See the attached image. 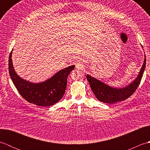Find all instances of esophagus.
I'll list each match as a JSON object with an SVG mask.
<instances>
[{
    "label": "esophagus",
    "mask_w": 150,
    "mask_h": 150,
    "mask_svg": "<svg viewBox=\"0 0 150 150\" xmlns=\"http://www.w3.org/2000/svg\"><path fill=\"white\" fill-rule=\"evenodd\" d=\"M75 68L77 69H81L82 68V66L81 64L80 63H77V64H76Z\"/></svg>",
    "instance_id": "esophagus-1"
}]
</instances>
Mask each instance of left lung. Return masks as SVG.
Masks as SVG:
<instances>
[{
	"mask_svg": "<svg viewBox=\"0 0 150 150\" xmlns=\"http://www.w3.org/2000/svg\"><path fill=\"white\" fill-rule=\"evenodd\" d=\"M146 56L144 63L142 66L139 74L135 80L128 86L123 88H113L104 84L97 79L87 75V80L90 85V87L98 100L108 104H113L117 102L125 100L134 93L137 89L140 82L141 81L143 73L146 67Z\"/></svg>",
	"mask_w": 150,
	"mask_h": 150,
	"instance_id": "1",
	"label": "left lung"
}]
</instances>
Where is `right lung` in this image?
<instances>
[{"instance_id": "obj_1", "label": "right lung", "mask_w": 150, "mask_h": 150, "mask_svg": "<svg viewBox=\"0 0 150 150\" xmlns=\"http://www.w3.org/2000/svg\"><path fill=\"white\" fill-rule=\"evenodd\" d=\"M11 53L9 57V73L18 93L25 100L39 106H50L62 98L67 86V78L75 66L60 70L48 80L41 83H31L19 77L12 64Z\"/></svg>"}]
</instances>
